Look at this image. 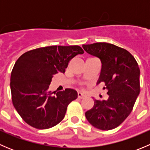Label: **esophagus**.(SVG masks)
<instances>
[{
	"label": "esophagus",
	"instance_id": "obj_1",
	"mask_svg": "<svg viewBox=\"0 0 150 150\" xmlns=\"http://www.w3.org/2000/svg\"><path fill=\"white\" fill-rule=\"evenodd\" d=\"M78 97L79 98V99H84V98L86 97V96H85L84 94H83L82 93H81V92H78Z\"/></svg>",
	"mask_w": 150,
	"mask_h": 150
}]
</instances>
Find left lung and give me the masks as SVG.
I'll list each match as a JSON object with an SVG mask.
<instances>
[{"label": "left lung", "mask_w": 150, "mask_h": 150, "mask_svg": "<svg viewBox=\"0 0 150 150\" xmlns=\"http://www.w3.org/2000/svg\"><path fill=\"white\" fill-rule=\"evenodd\" d=\"M85 51L102 62L99 83L107 90V100H94L86 112L88 121L104 131L114 129L131 114L140 92V69L135 58L127 50L111 43L83 45Z\"/></svg>", "instance_id": "1"}]
</instances>
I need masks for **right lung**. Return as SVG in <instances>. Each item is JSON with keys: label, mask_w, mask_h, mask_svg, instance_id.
I'll list each match as a JSON object with an SVG mask.
<instances>
[{"label": "right lung", "mask_w": 150, "mask_h": 150, "mask_svg": "<svg viewBox=\"0 0 150 150\" xmlns=\"http://www.w3.org/2000/svg\"><path fill=\"white\" fill-rule=\"evenodd\" d=\"M83 53L78 46H51L30 50L18 59L10 86L13 107L24 121L37 129H47L63 120L78 93L66 88L54 96L49 85L53 75L64 73L70 60Z\"/></svg>", "instance_id": "obj_1"}]
</instances>
